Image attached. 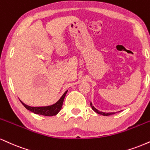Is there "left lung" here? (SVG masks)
<instances>
[{
    "instance_id": "obj_1",
    "label": "left lung",
    "mask_w": 150,
    "mask_h": 150,
    "mask_svg": "<svg viewBox=\"0 0 150 150\" xmlns=\"http://www.w3.org/2000/svg\"><path fill=\"white\" fill-rule=\"evenodd\" d=\"M90 105H91V107L93 109V110L95 111L96 112L98 113V114H99V115H103V116H109V115H114L115 114V112H100V111L98 110H97L96 108H95L94 107H93V105H92V103H90Z\"/></svg>"
}]
</instances>
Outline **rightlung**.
I'll return each mask as SVG.
<instances>
[{"label": "right lung", "mask_w": 150, "mask_h": 150, "mask_svg": "<svg viewBox=\"0 0 150 150\" xmlns=\"http://www.w3.org/2000/svg\"><path fill=\"white\" fill-rule=\"evenodd\" d=\"M67 91L68 90L63 94L62 96L61 97L60 99H59L56 103L49 106H43V107H31V106L27 105L23 103L21 100H20V101L27 110L31 111L32 112L35 113V114L44 115V116H54V115H57L58 113H59V112L61 110L63 105V102H64V98L65 96H66Z\"/></svg>", "instance_id": "1"}]
</instances>
